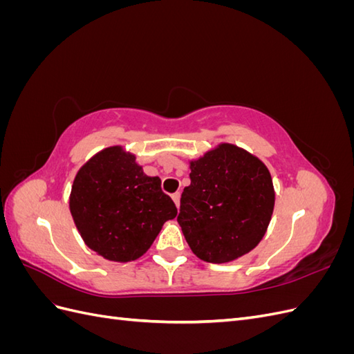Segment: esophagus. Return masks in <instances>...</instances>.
Masks as SVG:
<instances>
[{
  "mask_svg": "<svg viewBox=\"0 0 354 354\" xmlns=\"http://www.w3.org/2000/svg\"><path fill=\"white\" fill-rule=\"evenodd\" d=\"M171 198H173V201H174V203H176V207L178 208V207H180V192H176V194L171 195Z\"/></svg>",
  "mask_w": 354,
  "mask_h": 354,
  "instance_id": "esophagus-1",
  "label": "esophagus"
}]
</instances>
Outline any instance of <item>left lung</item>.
Listing matches in <instances>:
<instances>
[{
    "mask_svg": "<svg viewBox=\"0 0 354 354\" xmlns=\"http://www.w3.org/2000/svg\"><path fill=\"white\" fill-rule=\"evenodd\" d=\"M177 221L198 259L221 264L260 243L274 208L270 171L245 149L220 143L189 160Z\"/></svg>",
    "mask_w": 354,
    "mask_h": 354,
    "instance_id": "1",
    "label": "left lung"
}]
</instances>
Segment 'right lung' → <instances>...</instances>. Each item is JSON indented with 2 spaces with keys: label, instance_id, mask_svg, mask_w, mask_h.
<instances>
[{
  "label": "right lung",
  "instance_id": "right-lung-1",
  "mask_svg": "<svg viewBox=\"0 0 354 354\" xmlns=\"http://www.w3.org/2000/svg\"><path fill=\"white\" fill-rule=\"evenodd\" d=\"M69 209L85 245L116 263L140 259L164 223L177 216L160 178L146 176L122 146L103 149L80 168Z\"/></svg>",
  "mask_w": 354,
  "mask_h": 354
}]
</instances>
